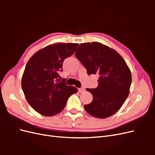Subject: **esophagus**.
<instances>
[{
  "label": "esophagus",
  "instance_id": "1",
  "mask_svg": "<svg viewBox=\"0 0 155 155\" xmlns=\"http://www.w3.org/2000/svg\"><path fill=\"white\" fill-rule=\"evenodd\" d=\"M85 91V89L83 87H81V88H79V92H80V93H81V92H83Z\"/></svg>",
  "mask_w": 155,
  "mask_h": 155
}]
</instances>
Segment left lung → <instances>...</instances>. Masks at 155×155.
<instances>
[{
  "mask_svg": "<svg viewBox=\"0 0 155 155\" xmlns=\"http://www.w3.org/2000/svg\"><path fill=\"white\" fill-rule=\"evenodd\" d=\"M87 74H99L98 86L87 88L93 96L84 108L96 118H105L115 114L128 97L132 81L130 70L121 56L109 46L97 42L81 43L75 54Z\"/></svg>",
  "mask_w": 155,
  "mask_h": 155,
  "instance_id": "obj_1",
  "label": "left lung"
}]
</instances>
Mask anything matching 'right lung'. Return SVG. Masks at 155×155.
<instances>
[{
    "mask_svg": "<svg viewBox=\"0 0 155 155\" xmlns=\"http://www.w3.org/2000/svg\"><path fill=\"white\" fill-rule=\"evenodd\" d=\"M78 44L51 45L36 52L28 61L21 86L27 101L39 114L51 116L59 113L68 97L78 92L60 81L64 60L74 54Z\"/></svg>",
    "mask_w": 155,
    "mask_h": 155,
    "instance_id": "1",
    "label": "right lung"
}]
</instances>
